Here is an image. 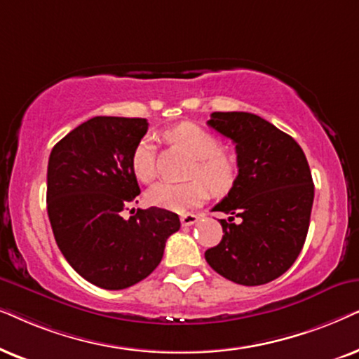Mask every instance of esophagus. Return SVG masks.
Returning <instances> with one entry per match:
<instances>
[{
  "instance_id": "34e87169",
  "label": "esophagus",
  "mask_w": 359,
  "mask_h": 359,
  "mask_svg": "<svg viewBox=\"0 0 359 359\" xmlns=\"http://www.w3.org/2000/svg\"><path fill=\"white\" fill-rule=\"evenodd\" d=\"M197 219H198V217L194 213L180 215V223H182V226H192V224L197 223Z\"/></svg>"
}]
</instances>
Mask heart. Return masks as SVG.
<instances>
[{"instance_id": "obj_1", "label": "heart", "mask_w": 359, "mask_h": 359, "mask_svg": "<svg viewBox=\"0 0 359 359\" xmlns=\"http://www.w3.org/2000/svg\"><path fill=\"white\" fill-rule=\"evenodd\" d=\"M172 144L182 147L194 157L189 170L190 182H157L147 190V202L170 212H187L198 207L207 198V188L223 195L231 190L240 174V159L233 151L223 147V142L213 133L195 123H180L164 133ZM131 170L137 180L151 182L156 174V152L151 137H141L131 152ZM203 180L200 183L196 179Z\"/></svg>"}]
</instances>
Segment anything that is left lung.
I'll use <instances>...</instances> for the list:
<instances>
[{"mask_svg": "<svg viewBox=\"0 0 359 359\" xmlns=\"http://www.w3.org/2000/svg\"><path fill=\"white\" fill-rule=\"evenodd\" d=\"M208 126L235 142L240 174L213 207L229 217L219 219L223 238L205 259L236 284H267L294 264L307 238L313 205L307 157L294 137L257 114L217 111Z\"/></svg>", "mask_w": 359, "mask_h": 359, "instance_id": "obj_1", "label": "left lung"}]
</instances>
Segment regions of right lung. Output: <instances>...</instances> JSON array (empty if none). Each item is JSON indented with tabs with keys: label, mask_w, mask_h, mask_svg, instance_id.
Wrapping results in <instances>:
<instances>
[{
	"label": "right lung",
	"mask_w": 359,
	"mask_h": 359,
	"mask_svg": "<svg viewBox=\"0 0 359 359\" xmlns=\"http://www.w3.org/2000/svg\"><path fill=\"white\" fill-rule=\"evenodd\" d=\"M144 118L95 116L57 142L47 165V213L57 246L83 279L119 290L159 266L179 215L151 207L124 219L141 194L131 152L147 133Z\"/></svg>",
	"instance_id": "add662e5"
}]
</instances>
